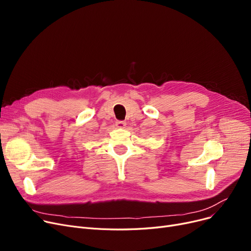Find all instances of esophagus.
<instances>
[{
    "label": "esophagus",
    "instance_id": "obj_1",
    "mask_svg": "<svg viewBox=\"0 0 251 251\" xmlns=\"http://www.w3.org/2000/svg\"><path fill=\"white\" fill-rule=\"evenodd\" d=\"M116 127L119 129H124L126 127V123L123 121H117L116 122Z\"/></svg>",
    "mask_w": 251,
    "mask_h": 251
}]
</instances>
